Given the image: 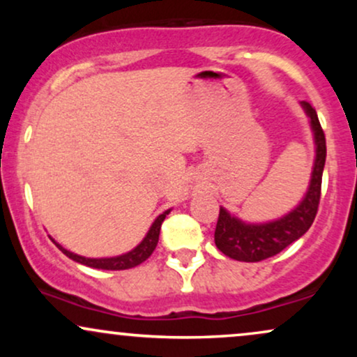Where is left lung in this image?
Masks as SVG:
<instances>
[{
    "instance_id": "left-lung-1",
    "label": "left lung",
    "mask_w": 357,
    "mask_h": 357,
    "mask_svg": "<svg viewBox=\"0 0 357 357\" xmlns=\"http://www.w3.org/2000/svg\"><path fill=\"white\" fill-rule=\"evenodd\" d=\"M302 107L310 119L315 142V159L309 190H307L304 199L292 211L287 213L282 218L268 221V223H245L236 216H231L221 206L215 230V243L220 252H223L233 260L261 261L265 258L277 255L290 243L301 238L314 223L319 210V202H321L322 171L327 153L326 136H324L317 112L312 105L304 100Z\"/></svg>"
}]
</instances>
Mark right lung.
<instances>
[{"label":"right lung","instance_id":"1","mask_svg":"<svg viewBox=\"0 0 357 357\" xmlns=\"http://www.w3.org/2000/svg\"><path fill=\"white\" fill-rule=\"evenodd\" d=\"M169 211L171 210H167V211L162 213V215H159L158 218L154 220L153 227H151L149 231H147L144 240H142L141 243H139L134 250H130V252L124 253V255L110 257V258H87V257H80V255H77V253L68 252L67 248L61 247V245L56 243L55 240H53V243H55L56 247H59V250H61V252H63L68 258H72L73 261H79V264L87 265V267L100 268V270H127V268H132V267H137V265H141L142 261L147 260V258L151 257V253L154 252L155 245H158V240H159L161 225H162V221H165L166 215Z\"/></svg>","mask_w":357,"mask_h":357}]
</instances>
